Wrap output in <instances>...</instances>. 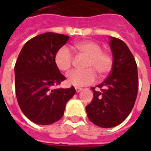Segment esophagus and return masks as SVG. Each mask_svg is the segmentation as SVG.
<instances>
[{"label":"esophagus","instance_id":"esophagus-1","mask_svg":"<svg viewBox=\"0 0 151 151\" xmlns=\"http://www.w3.org/2000/svg\"><path fill=\"white\" fill-rule=\"evenodd\" d=\"M75 90H76V92H77V93H79V92L82 91V89L79 88V87H75Z\"/></svg>","mask_w":151,"mask_h":151}]
</instances>
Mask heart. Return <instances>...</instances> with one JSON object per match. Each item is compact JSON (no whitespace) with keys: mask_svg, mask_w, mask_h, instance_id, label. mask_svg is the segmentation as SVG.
Listing matches in <instances>:
<instances>
[{"mask_svg":"<svg viewBox=\"0 0 151 151\" xmlns=\"http://www.w3.org/2000/svg\"><path fill=\"white\" fill-rule=\"evenodd\" d=\"M74 47L80 52L88 56L85 70H73L67 75V82L74 86H85L95 82L96 73L100 77L107 75L113 65V59L110 53L102 51L100 44L95 41L84 40L74 44ZM72 52L69 47L64 46L56 52L54 61L57 69L67 72L73 63Z\"/></svg>","mask_w":151,"mask_h":151,"instance_id":"obj_1","label":"heart"}]
</instances>
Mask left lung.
<instances>
[{"instance_id":"left-lung-1","label":"left lung","mask_w":151,"mask_h":151,"mask_svg":"<svg viewBox=\"0 0 151 151\" xmlns=\"http://www.w3.org/2000/svg\"><path fill=\"white\" fill-rule=\"evenodd\" d=\"M113 65L110 74L93 91V100L86 107L89 120L97 126L112 128L122 123L132 111L138 90L136 61L122 40L110 37Z\"/></svg>"}]
</instances>
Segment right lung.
Returning <instances> with one entry per match:
<instances>
[{
  "instance_id": "right-lung-1",
  "label": "right lung",
  "mask_w": 151,
  "mask_h": 151,
  "mask_svg": "<svg viewBox=\"0 0 151 151\" xmlns=\"http://www.w3.org/2000/svg\"><path fill=\"white\" fill-rule=\"evenodd\" d=\"M69 39L65 35L43 33L27 41L18 55L14 66L17 100L25 116L37 124L59 120L67 102L75 95L73 86L54 88L65 79L54 57Z\"/></svg>"
}]
</instances>
